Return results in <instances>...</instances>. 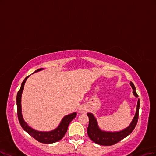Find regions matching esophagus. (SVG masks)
I'll list each match as a JSON object with an SVG mask.
<instances>
[{"instance_id": "obj_1", "label": "esophagus", "mask_w": 156, "mask_h": 156, "mask_svg": "<svg viewBox=\"0 0 156 156\" xmlns=\"http://www.w3.org/2000/svg\"><path fill=\"white\" fill-rule=\"evenodd\" d=\"M88 111V108L87 107V106L85 105H82L80 106V108H79V112L80 113H86Z\"/></svg>"}]
</instances>
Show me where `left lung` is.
I'll return each instance as SVG.
<instances>
[{
    "mask_svg": "<svg viewBox=\"0 0 156 156\" xmlns=\"http://www.w3.org/2000/svg\"><path fill=\"white\" fill-rule=\"evenodd\" d=\"M130 85L133 89V94L136 97H138V95L136 93V87L134 83L130 82ZM140 107V101L138 99L136 112L132 121L131 123L125 129L116 132H105L101 130L98 125L97 123L96 119L94 118L93 114L87 113V116L89 117V126L87 128V134L90 139L96 144L103 146H111L113 145L124 139L127 136H129L131 132L134 130L136 126L137 125L138 117H139V110Z\"/></svg>",
    "mask_w": 156,
    "mask_h": 156,
    "instance_id": "obj_1",
    "label": "left lung"
}]
</instances>
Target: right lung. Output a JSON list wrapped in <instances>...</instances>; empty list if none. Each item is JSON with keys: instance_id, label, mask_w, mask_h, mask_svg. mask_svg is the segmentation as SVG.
<instances>
[{"instance_id": "1", "label": "right lung", "mask_w": 156, "mask_h": 156, "mask_svg": "<svg viewBox=\"0 0 156 156\" xmlns=\"http://www.w3.org/2000/svg\"><path fill=\"white\" fill-rule=\"evenodd\" d=\"M43 68L37 69V71L34 73L38 72L39 71L42 70ZM30 76H27L24 81L22 82L21 87L19 90L18 93L16 96V106H17V115H18V119L19 123L22 127L26 132L32 136L34 139H35L37 141L45 144H50L57 142L62 140L63 137L66 134V132L68 129V126L70 123L71 121L76 116V112H74L71 114H69L67 116H65L62 120V122L60 125L58 126L55 130H52L50 132H40L31 129L30 126H29L27 124L24 122V119L22 118V109H21V96L23 89L24 87V84L26 81V80Z\"/></svg>"}]
</instances>
